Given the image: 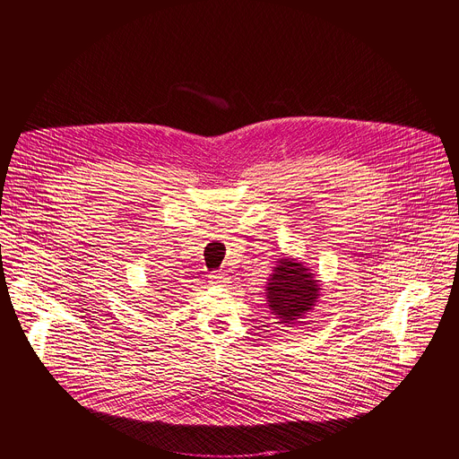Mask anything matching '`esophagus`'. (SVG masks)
Listing matches in <instances>:
<instances>
[{"mask_svg": "<svg viewBox=\"0 0 459 459\" xmlns=\"http://www.w3.org/2000/svg\"><path fill=\"white\" fill-rule=\"evenodd\" d=\"M209 277H211V282H214V284L227 282V275L223 272H212Z\"/></svg>", "mask_w": 459, "mask_h": 459, "instance_id": "esophagus-1", "label": "esophagus"}]
</instances>
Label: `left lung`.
Returning a JSON list of instances; mask_svg holds the SVG:
<instances>
[{"instance_id": "obj_1", "label": "left lung", "mask_w": 459, "mask_h": 459, "mask_svg": "<svg viewBox=\"0 0 459 459\" xmlns=\"http://www.w3.org/2000/svg\"><path fill=\"white\" fill-rule=\"evenodd\" d=\"M268 307L281 323L293 325L300 316L316 307L319 284L307 266L295 259H281L268 279Z\"/></svg>"}]
</instances>
